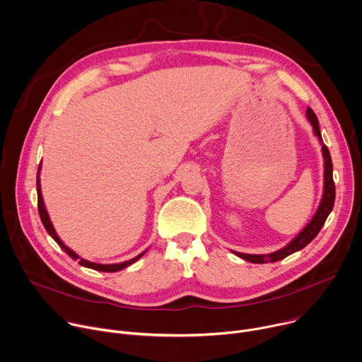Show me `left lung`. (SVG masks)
<instances>
[{
  "label": "left lung",
  "mask_w": 362,
  "mask_h": 362,
  "mask_svg": "<svg viewBox=\"0 0 362 362\" xmlns=\"http://www.w3.org/2000/svg\"><path fill=\"white\" fill-rule=\"evenodd\" d=\"M307 119L310 121V124L313 125V132L314 135L318 138L320 144H321V151H322V157H324V191H322V197L320 201V205L313 216V220L307 224V227L291 241L288 243L284 248L274 251L271 254H244V252H237L233 251V254H235L237 257L250 261L252 264H265V262H276L279 259H284L285 257L291 255L300 250H303L304 247H307L321 231L322 226L325 224V220L328 218L329 212L334 208V201H335V184L332 180V161H331V156L329 151L327 148V146L322 141L321 136V131H320V124H318V118L314 114V111L311 108L307 110Z\"/></svg>",
  "instance_id": "obj_1"
}]
</instances>
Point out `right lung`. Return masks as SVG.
Listing matches in <instances>:
<instances>
[{
  "instance_id": "1",
  "label": "right lung",
  "mask_w": 362,
  "mask_h": 362,
  "mask_svg": "<svg viewBox=\"0 0 362 362\" xmlns=\"http://www.w3.org/2000/svg\"><path fill=\"white\" fill-rule=\"evenodd\" d=\"M40 173H41V163L38 165V173H37V195H38V212H40V216H41V221L47 230V233L52 237V240L61 247V250H64V252H66L72 259L74 261H78L80 265L86 267V268H91V269H95V271H103V272H117V271H121L127 267H129L131 264L136 262L144 254H146V251L138 254L136 257L128 259V261H124V262H118V264H97V262H91V261H87L84 258H81L78 254H76L74 251H72L71 248H68L62 241L61 238L57 235V231L54 230V226L49 220V215L47 212V208H45V204H44V199H42V192H41V182H40Z\"/></svg>"
}]
</instances>
